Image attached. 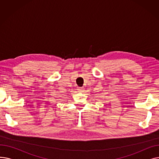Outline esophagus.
<instances>
[{"instance_id": "esophagus-1", "label": "esophagus", "mask_w": 159, "mask_h": 159, "mask_svg": "<svg viewBox=\"0 0 159 159\" xmlns=\"http://www.w3.org/2000/svg\"><path fill=\"white\" fill-rule=\"evenodd\" d=\"M78 91H79V92H82L83 88H78Z\"/></svg>"}]
</instances>
